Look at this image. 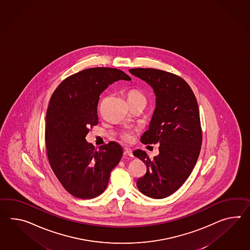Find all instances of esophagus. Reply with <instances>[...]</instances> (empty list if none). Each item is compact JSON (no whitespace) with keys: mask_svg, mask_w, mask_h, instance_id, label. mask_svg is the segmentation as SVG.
I'll return each mask as SVG.
<instances>
[{"mask_svg":"<svg viewBox=\"0 0 250 250\" xmlns=\"http://www.w3.org/2000/svg\"><path fill=\"white\" fill-rule=\"evenodd\" d=\"M124 152H125V155H128V156H130V157H134V155H133V151H132L130 148L125 147V148L124 149Z\"/></svg>","mask_w":250,"mask_h":250,"instance_id":"esophagus-1","label":"esophagus"}]
</instances>
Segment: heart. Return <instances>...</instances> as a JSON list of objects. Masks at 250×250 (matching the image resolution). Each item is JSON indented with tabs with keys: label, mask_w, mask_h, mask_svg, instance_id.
<instances>
[{
	"label": "heart",
	"mask_w": 250,
	"mask_h": 250,
	"mask_svg": "<svg viewBox=\"0 0 250 250\" xmlns=\"http://www.w3.org/2000/svg\"><path fill=\"white\" fill-rule=\"evenodd\" d=\"M127 99L129 103H132V102H136V101H145L146 102V96L141 93L138 90H130L127 93ZM122 138L125 141L131 140L132 139V135L129 133V132H124L122 134Z\"/></svg>",
	"instance_id": "1"
}]
</instances>
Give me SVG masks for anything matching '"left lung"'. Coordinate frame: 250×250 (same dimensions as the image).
I'll use <instances>...</instances> for the list:
<instances>
[{"label":"left lung","mask_w":250,"mask_h":250,"mask_svg":"<svg viewBox=\"0 0 250 250\" xmlns=\"http://www.w3.org/2000/svg\"><path fill=\"white\" fill-rule=\"evenodd\" d=\"M129 72L151 85L156 96V107L141 142L160 144L159 154L152 160L145 151H134L147 168L136 185L143 194L164 199L185 183L199 157L202 142L199 106L190 86L177 75L142 67Z\"/></svg>","instance_id":"1"}]
</instances>
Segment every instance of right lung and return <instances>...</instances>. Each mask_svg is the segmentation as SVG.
<instances>
[{
  "instance_id": "obj_1",
  "label": "right lung",
  "mask_w": 250,
  "mask_h": 250,
  "mask_svg": "<svg viewBox=\"0 0 250 250\" xmlns=\"http://www.w3.org/2000/svg\"><path fill=\"white\" fill-rule=\"evenodd\" d=\"M131 80L122 70L91 67L69 76L52 94L46 115L45 140L49 165L67 192L80 199L103 193L110 172L123 155L116 142L97 151L85 141L98 124L99 96L112 83Z\"/></svg>"
}]
</instances>
